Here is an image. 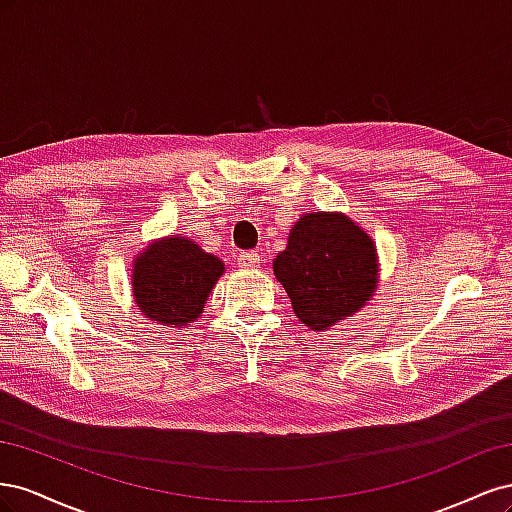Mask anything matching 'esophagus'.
<instances>
[{
    "instance_id": "34e87169",
    "label": "esophagus",
    "mask_w": 512,
    "mask_h": 512,
    "mask_svg": "<svg viewBox=\"0 0 512 512\" xmlns=\"http://www.w3.org/2000/svg\"><path fill=\"white\" fill-rule=\"evenodd\" d=\"M237 262H239L241 269H258L260 267V254L258 252H241Z\"/></svg>"
}]
</instances>
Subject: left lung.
<instances>
[{"mask_svg": "<svg viewBox=\"0 0 512 512\" xmlns=\"http://www.w3.org/2000/svg\"><path fill=\"white\" fill-rule=\"evenodd\" d=\"M273 273L305 327L327 331L374 297L376 245L344 213H305L273 260Z\"/></svg>", "mask_w": 512, "mask_h": 512, "instance_id": "obj_1", "label": "left lung"}]
</instances>
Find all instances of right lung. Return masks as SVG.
I'll return each mask as SVG.
<instances>
[{
	"instance_id": "right-lung-1",
	"label": "right lung",
	"mask_w": 512,
	"mask_h": 512,
	"mask_svg": "<svg viewBox=\"0 0 512 512\" xmlns=\"http://www.w3.org/2000/svg\"><path fill=\"white\" fill-rule=\"evenodd\" d=\"M224 262L192 239L170 235L134 258L132 292L138 309L164 327H185L203 314Z\"/></svg>"
}]
</instances>
